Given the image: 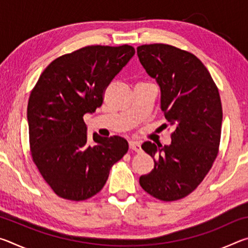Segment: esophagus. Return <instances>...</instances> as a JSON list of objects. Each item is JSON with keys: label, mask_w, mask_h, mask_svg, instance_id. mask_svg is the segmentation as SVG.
I'll return each mask as SVG.
<instances>
[{"label": "esophagus", "mask_w": 248, "mask_h": 248, "mask_svg": "<svg viewBox=\"0 0 248 248\" xmlns=\"http://www.w3.org/2000/svg\"><path fill=\"white\" fill-rule=\"evenodd\" d=\"M129 148H130V150H132L137 153H140L142 151L141 150V144L139 143V142H136V141H130L129 142Z\"/></svg>", "instance_id": "34e87169"}]
</instances>
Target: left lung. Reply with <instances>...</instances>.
Returning a JSON list of instances; mask_svg holds the SVG:
<instances>
[{
  "mask_svg": "<svg viewBox=\"0 0 248 248\" xmlns=\"http://www.w3.org/2000/svg\"><path fill=\"white\" fill-rule=\"evenodd\" d=\"M141 64L161 90V109L174 129L170 145L142 144L154 159L141 187L162 201L191 194L219 153L222 105L209 71L195 54L164 44L137 48Z\"/></svg>",
  "mask_w": 248,
  "mask_h": 248,
  "instance_id": "left-lung-1",
  "label": "left lung"
}]
</instances>
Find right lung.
<instances>
[{"instance_id":"1","label":"right lung","mask_w":248,"mask_h":248,"mask_svg":"<svg viewBox=\"0 0 248 248\" xmlns=\"http://www.w3.org/2000/svg\"><path fill=\"white\" fill-rule=\"evenodd\" d=\"M134 52L128 45L87 46L53 60L32 89L27 106L32 161L61 198L95 196L128 152L127 140L118 136L93 133L90 144L83 117L102 106L109 83Z\"/></svg>"}]
</instances>
